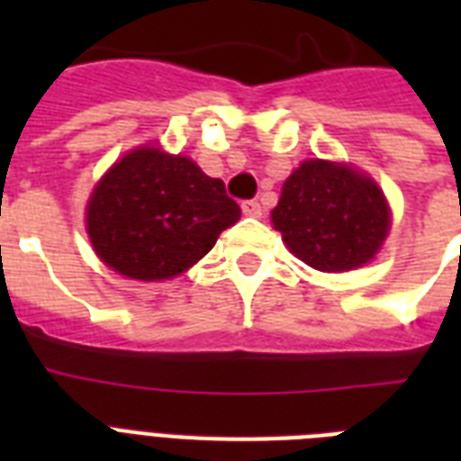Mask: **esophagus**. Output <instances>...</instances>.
Segmentation results:
<instances>
[{"instance_id": "obj_1", "label": "esophagus", "mask_w": 461, "mask_h": 461, "mask_svg": "<svg viewBox=\"0 0 461 461\" xmlns=\"http://www.w3.org/2000/svg\"><path fill=\"white\" fill-rule=\"evenodd\" d=\"M241 210H244V215H249V217L263 215V208H260L258 201H244L241 203Z\"/></svg>"}]
</instances>
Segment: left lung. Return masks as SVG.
Wrapping results in <instances>:
<instances>
[{
    "label": "left lung",
    "mask_w": 461,
    "mask_h": 461,
    "mask_svg": "<svg viewBox=\"0 0 461 461\" xmlns=\"http://www.w3.org/2000/svg\"><path fill=\"white\" fill-rule=\"evenodd\" d=\"M273 224L306 266L342 273L378 253L390 230V210L368 176L335 162L308 159L285 181Z\"/></svg>",
    "instance_id": "left-lung-1"
}]
</instances>
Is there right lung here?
Segmentation results:
<instances>
[{"label": "right lung", "mask_w": 461, "mask_h": 461, "mask_svg": "<svg viewBox=\"0 0 461 461\" xmlns=\"http://www.w3.org/2000/svg\"><path fill=\"white\" fill-rule=\"evenodd\" d=\"M239 215L222 179L188 158L140 148L119 159L90 195L88 237L119 275L167 280L201 260Z\"/></svg>", "instance_id": "add662e5"}]
</instances>
